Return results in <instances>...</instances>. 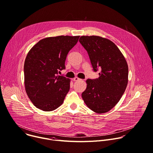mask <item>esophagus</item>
<instances>
[{
  "label": "esophagus",
  "instance_id": "34e87169",
  "mask_svg": "<svg viewBox=\"0 0 153 153\" xmlns=\"http://www.w3.org/2000/svg\"><path fill=\"white\" fill-rule=\"evenodd\" d=\"M73 80H74V81H75V82H77V81H80V80H81V79H79V78H78V77H74V78L73 79Z\"/></svg>",
  "mask_w": 153,
  "mask_h": 153
}]
</instances>
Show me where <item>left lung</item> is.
Listing matches in <instances>:
<instances>
[{
  "instance_id": "1",
  "label": "left lung",
  "mask_w": 153,
  "mask_h": 153,
  "mask_svg": "<svg viewBox=\"0 0 153 153\" xmlns=\"http://www.w3.org/2000/svg\"><path fill=\"white\" fill-rule=\"evenodd\" d=\"M79 42L88 52L93 70L101 69L99 77L87 79L82 99L98 114L110 111L123 94L128 81V67L123 55L114 43L97 36H83Z\"/></svg>"
}]
</instances>
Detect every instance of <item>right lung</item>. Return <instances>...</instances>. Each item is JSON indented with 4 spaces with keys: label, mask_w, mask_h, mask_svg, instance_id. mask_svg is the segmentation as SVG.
<instances>
[{
    "label": "right lung",
    "mask_w": 153,
    "mask_h": 153,
    "mask_svg": "<svg viewBox=\"0 0 153 153\" xmlns=\"http://www.w3.org/2000/svg\"><path fill=\"white\" fill-rule=\"evenodd\" d=\"M79 36H59L39 40L29 51L24 63L26 93L34 105L45 111H53L63 102L70 80L58 73L65 69L68 52Z\"/></svg>",
    "instance_id": "obj_1"
}]
</instances>
